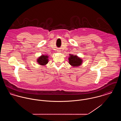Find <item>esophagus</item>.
I'll list each match as a JSON object with an SVG mask.
<instances>
[{
    "mask_svg": "<svg viewBox=\"0 0 121 121\" xmlns=\"http://www.w3.org/2000/svg\"><path fill=\"white\" fill-rule=\"evenodd\" d=\"M57 51H58V52H60V50H57Z\"/></svg>",
    "mask_w": 121,
    "mask_h": 121,
    "instance_id": "obj_1",
    "label": "esophagus"
}]
</instances>
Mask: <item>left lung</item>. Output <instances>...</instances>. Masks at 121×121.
<instances>
[{
    "label": "left lung",
    "instance_id": "left-lung-1",
    "mask_svg": "<svg viewBox=\"0 0 121 121\" xmlns=\"http://www.w3.org/2000/svg\"><path fill=\"white\" fill-rule=\"evenodd\" d=\"M70 56L69 58V64L73 67H77L82 64V60L78 57L77 55H73L69 54Z\"/></svg>",
    "mask_w": 121,
    "mask_h": 121
}]
</instances>
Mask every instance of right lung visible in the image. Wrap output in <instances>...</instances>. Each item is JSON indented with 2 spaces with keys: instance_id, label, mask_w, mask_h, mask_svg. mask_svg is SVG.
<instances>
[{
  "instance_id": "obj_1",
  "label": "right lung",
  "mask_w": 121,
  "mask_h": 121,
  "mask_svg": "<svg viewBox=\"0 0 121 121\" xmlns=\"http://www.w3.org/2000/svg\"><path fill=\"white\" fill-rule=\"evenodd\" d=\"M38 63L41 66H45L48 62V56L47 55H42L37 60Z\"/></svg>"
}]
</instances>
